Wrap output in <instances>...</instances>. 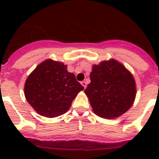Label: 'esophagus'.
Segmentation results:
<instances>
[{
	"label": "esophagus",
	"mask_w": 159,
	"mask_h": 159,
	"mask_svg": "<svg viewBox=\"0 0 159 159\" xmlns=\"http://www.w3.org/2000/svg\"><path fill=\"white\" fill-rule=\"evenodd\" d=\"M81 84H82L83 86H84V88H86V87H87V82H86V81H85V80L82 81V82H81Z\"/></svg>",
	"instance_id": "obj_1"
}]
</instances>
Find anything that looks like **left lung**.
<instances>
[{"label":"left lung","instance_id":"1","mask_svg":"<svg viewBox=\"0 0 159 159\" xmlns=\"http://www.w3.org/2000/svg\"><path fill=\"white\" fill-rule=\"evenodd\" d=\"M90 79L84 92L97 116L115 119L130 109L135 99V82L123 64L110 60L93 65Z\"/></svg>","mask_w":159,"mask_h":159}]
</instances>
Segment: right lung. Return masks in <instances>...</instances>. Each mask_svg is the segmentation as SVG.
<instances>
[{
	"label": "right lung",
	"mask_w": 159,
	"mask_h": 159,
	"mask_svg": "<svg viewBox=\"0 0 159 159\" xmlns=\"http://www.w3.org/2000/svg\"><path fill=\"white\" fill-rule=\"evenodd\" d=\"M84 89L63 63L46 60L31 73L25 84L28 102L39 115L54 118L68 111L77 94Z\"/></svg>",
	"instance_id": "obj_1"
}]
</instances>
